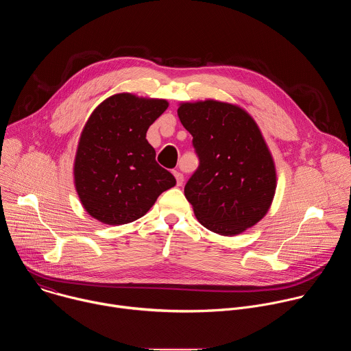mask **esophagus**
Wrapping results in <instances>:
<instances>
[{"mask_svg":"<svg viewBox=\"0 0 351 351\" xmlns=\"http://www.w3.org/2000/svg\"><path fill=\"white\" fill-rule=\"evenodd\" d=\"M172 173H173V176L176 178V184H178V186H182V183H183V175H182L179 171H173Z\"/></svg>","mask_w":351,"mask_h":351,"instance_id":"1","label":"esophagus"}]
</instances>
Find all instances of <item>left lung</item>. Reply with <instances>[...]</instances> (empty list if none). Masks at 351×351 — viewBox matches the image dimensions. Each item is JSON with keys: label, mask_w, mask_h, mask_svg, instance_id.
<instances>
[{"label": "left lung", "mask_w": 351, "mask_h": 351, "mask_svg": "<svg viewBox=\"0 0 351 351\" xmlns=\"http://www.w3.org/2000/svg\"><path fill=\"white\" fill-rule=\"evenodd\" d=\"M178 117L193 136L199 167L184 186L197 221L222 236H236L269 211L276 168L268 144L245 110L204 99L180 103Z\"/></svg>", "instance_id": "8db88e82"}]
</instances>
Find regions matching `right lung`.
Here are the masks:
<instances>
[{
    "label": "right lung",
    "mask_w": 351,
    "mask_h": 351,
    "mask_svg": "<svg viewBox=\"0 0 351 351\" xmlns=\"http://www.w3.org/2000/svg\"><path fill=\"white\" fill-rule=\"evenodd\" d=\"M168 106L162 98L118 93L91 112L73 162L75 189L90 217L114 226L133 222L176 184L145 138Z\"/></svg>",
    "instance_id": "add662e5"
}]
</instances>
